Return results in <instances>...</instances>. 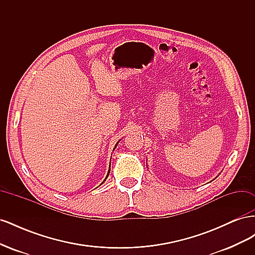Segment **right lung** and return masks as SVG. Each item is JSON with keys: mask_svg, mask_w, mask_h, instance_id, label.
<instances>
[{"mask_svg": "<svg viewBox=\"0 0 255 255\" xmlns=\"http://www.w3.org/2000/svg\"><path fill=\"white\" fill-rule=\"evenodd\" d=\"M119 141H120V140H119ZM119 141H118V142H117V143H116V145H115V148H114V150H115V149H116V146H117V144H118V143H119ZM110 168H111V167H110ZM110 172H111V169H109V172H107V175H106V177H105V180H106V179H107V176H109V174H110ZM105 180H104V181H105ZM103 183H104V182H102V184H103Z\"/></svg>", "mask_w": 255, "mask_h": 255, "instance_id": "1", "label": "right lung"}]
</instances>
